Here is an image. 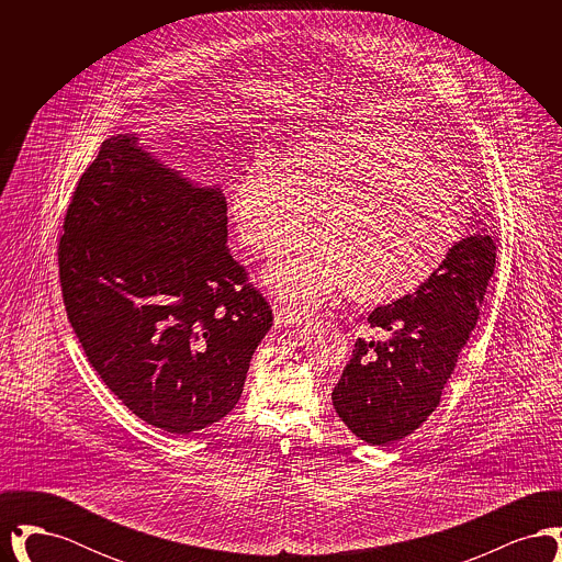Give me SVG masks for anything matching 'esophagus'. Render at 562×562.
Returning <instances> with one entry per match:
<instances>
[{"label": "esophagus", "instance_id": "esophagus-1", "mask_svg": "<svg viewBox=\"0 0 562 562\" xmlns=\"http://www.w3.org/2000/svg\"><path fill=\"white\" fill-rule=\"evenodd\" d=\"M273 318L278 326H294L303 322L305 314L291 305H273Z\"/></svg>", "mask_w": 562, "mask_h": 562}]
</instances>
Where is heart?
Segmentation results:
<instances>
[{
  "label": "heart",
  "mask_w": 562,
  "mask_h": 562,
  "mask_svg": "<svg viewBox=\"0 0 562 562\" xmlns=\"http://www.w3.org/2000/svg\"><path fill=\"white\" fill-rule=\"evenodd\" d=\"M398 136L333 131L305 136L284 164L259 151L232 193L244 246L271 255L307 225L314 232L282 250L266 271L269 291L318 305L349 289L374 303L413 293L459 241L461 200L451 177L417 160Z\"/></svg>",
  "instance_id": "1"
}]
</instances>
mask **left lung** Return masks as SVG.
<instances>
[{
	"mask_svg": "<svg viewBox=\"0 0 562 562\" xmlns=\"http://www.w3.org/2000/svg\"><path fill=\"white\" fill-rule=\"evenodd\" d=\"M495 255L491 236L463 238L415 293L369 316L392 337L358 339L333 390L337 415L360 440L385 447L428 422L479 322Z\"/></svg>",
	"mask_w": 562,
	"mask_h": 562,
	"instance_id": "obj_1",
	"label": "left lung"
}]
</instances>
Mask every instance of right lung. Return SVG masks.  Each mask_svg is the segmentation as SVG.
<instances>
[{"instance_id":"obj_1","label":"right lung","mask_w":562,"mask_h":562,"mask_svg":"<svg viewBox=\"0 0 562 562\" xmlns=\"http://www.w3.org/2000/svg\"><path fill=\"white\" fill-rule=\"evenodd\" d=\"M225 241L223 193L193 188L128 134L101 145L67 206V318L103 383L154 428L183 436L223 419L271 328Z\"/></svg>"}]
</instances>
